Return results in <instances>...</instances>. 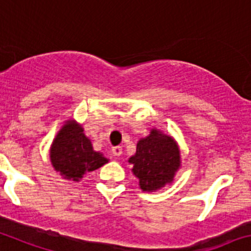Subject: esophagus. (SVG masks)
Here are the masks:
<instances>
[{"label": "esophagus", "mask_w": 251, "mask_h": 251, "mask_svg": "<svg viewBox=\"0 0 251 251\" xmlns=\"http://www.w3.org/2000/svg\"><path fill=\"white\" fill-rule=\"evenodd\" d=\"M111 152L113 156H119V155H122V148L121 147H112Z\"/></svg>", "instance_id": "34e87169"}]
</instances>
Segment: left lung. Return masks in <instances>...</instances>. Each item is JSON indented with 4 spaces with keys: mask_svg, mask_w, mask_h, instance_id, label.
Instances as JSON below:
<instances>
[{
    "mask_svg": "<svg viewBox=\"0 0 251 251\" xmlns=\"http://www.w3.org/2000/svg\"><path fill=\"white\" fill-rule=\"evenodd\" d=\"M133 174L139 178V187L152 192L174 181L181 166L180 149L175 140L160 130L152 129L137 144V151L129 157Z\"/></svg>",
    "mask_w": 251,
    "mask_h": 251,
    "instance_id": "left-lung-1",
    "label": "left lung"
}]
</instances>
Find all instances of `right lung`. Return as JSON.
<instances>
[{"label": "right lung", "mask_w": 251, "mask_h": 251, "mask_svg": "<svg viewBox=\"0 0 251 251\" xmlns=\"http://www.w3.org/2000/svg\"><path fill=\"white\" fill-rule=\"evenodd\" d=\"M50 161L61 177L77 182L85 174L108 163V159L101 152L95 151L91 140L83 134L80 124L75 121H66L52 140Z\"/></svg>", "instance_id": "add662e5"}]
</instances>
